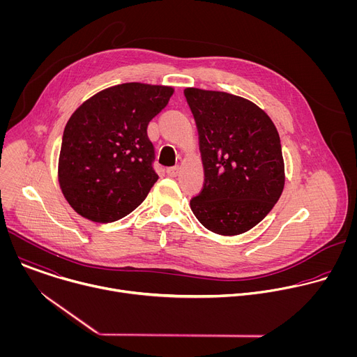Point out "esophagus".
Listing matches in <instances>:
<instances>
[{
	"mask_svg": "<svg viewBox=\"0 0 357 357\" xmlns=\"http://www.w3.org/2000/svg\"><path fill=\"white\" fill-rule=\"evenodd\" d=\"M167 174H168V176L175 178V176L179 174V167H171V168H168V169H167Z\"/></svg>",
	"mask_w": 357,
	"mask_h": 357,
	"instance_id": "1",
	"label": "esophagus"
}]
</instances>
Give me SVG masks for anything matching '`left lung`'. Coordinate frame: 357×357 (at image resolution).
Masks as SVG:
<instances>
[{"mask_svg":"<svg viewBox=\"0 0 357 357\" xmlns=\"http://www.w3.org/2000/svg\"><path fill=\"white\" fill-rule=\"evenodd\" d=\"M199 132L205 183L190 200L196 219L222 236L259 225L278 202L284 160L271 119L250 100L225 91L183 90Z\"/></svg>","mask_w":357,"mask_h":357,"instance_id":"8db88e82","label":"left lung"}]
</instances>
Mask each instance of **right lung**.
Listing matches in <instances>:
<instances>
[{
    "label": "right lung",
    "instance_id": "add662e5",
    "mask_svg": "<svg viewBox=\"0 0 357 357\" xmlns=\"http://www.w3.org/2000/svg\"><path fill=\"white\" fill-rule=\"evenodd\" d=\"M172 93L169 86L123 83L94 94L72 114L58 174L75 212L112 223L141 205L158 181L146 127Z\"/></svg>",
    "mask_w": 357,
    "mask_h": 357
}]
</instances>
